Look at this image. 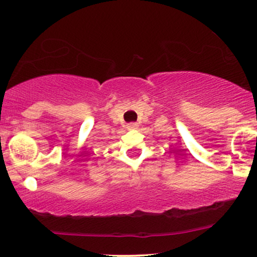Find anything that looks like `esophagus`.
<instances>
[{
    "label": "esophagus",
    "instance_id": "34e87169",
    "mask_svg": "<svg viewBox=\"0 0 257 257\" xmlns=\"http://www.w3.org/2000/svg\"><path fill=\"white\" fill-rule=\"evenodd\" d=\"M138 127V124L137 122H130V124H127V128H137Z\"/></svg>",
    "mask_w": 257,
    "mask_h": 257
}]
</instances>
